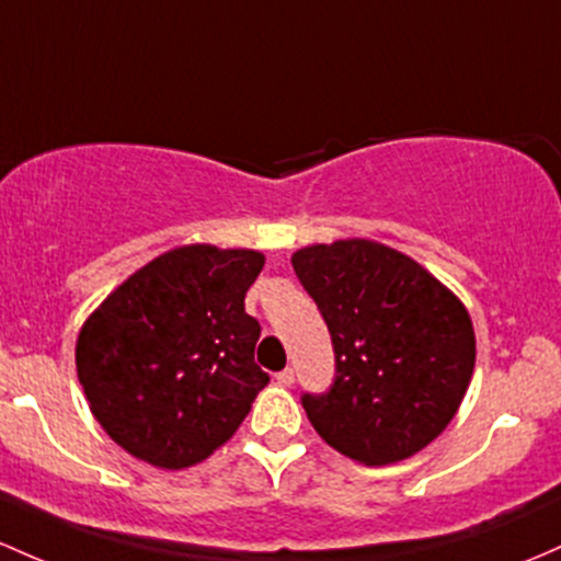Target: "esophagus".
<instances>
[{
	"label": "esophagus",
	"mask_w": 561,
	"mask_h": 561,
	"mask_svg": "<svg viewBox=\"0 0 561 561\" xmlns=\"http://www.w3.org/2000/svg\"><path fill=\"white\" fill-rule=\"evenodd\" d=\"M276 380H279L282 386H293L295 383V370H293V367H285L282 373H276Z\"/></svg>",
	"instance_id": "obj_1"
}]
</instances>
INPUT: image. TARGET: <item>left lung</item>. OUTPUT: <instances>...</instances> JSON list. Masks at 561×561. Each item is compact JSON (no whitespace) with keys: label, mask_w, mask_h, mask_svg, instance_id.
Instances as JSON below:
<instances>
[{"label":"left lung","mask_w":561,"mask_h":561,"mask_svg":"<svg viewBox=\"0 0 561 561\" xmlns=\"http://www.w3.org/2000/svg\"><path fill=\"white\" fill-rule=\"evenodd\" d=\"M293 268L335 348L330 391L300 399L317 434L365 466L431 445L471 383L466 306L421 263L370 239L311 244L293 252Z\"/></svg>","instance_id":"obj_1"}]
</instances>
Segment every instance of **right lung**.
<instances>
[{
	"label": "right lung",
	"mask_w": 561,
	"mask_h": 561,
	"mask_svg": "<svg viewBox=\"0 0 561 561\" xmlns=\"http://www.w3.org/2000/svg\"><path fill=\"white\" fill-rule=\"evenodd\" d=\"M263 252L186 244L153 257L90 313L77 375L103 431L157 469H188L231 439L268 375L244 295Z\"/></svg>",
	"instance_id": "1"
}]
</instances>
